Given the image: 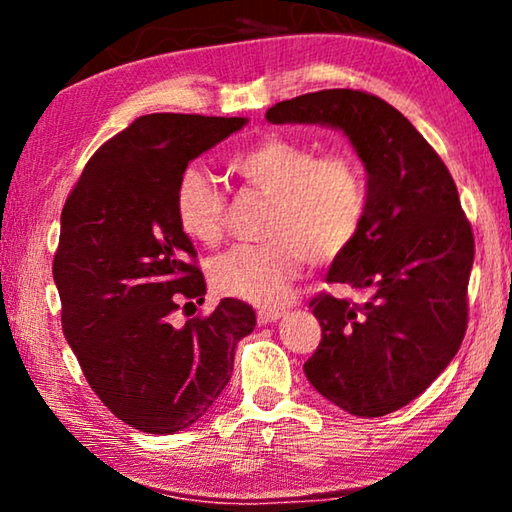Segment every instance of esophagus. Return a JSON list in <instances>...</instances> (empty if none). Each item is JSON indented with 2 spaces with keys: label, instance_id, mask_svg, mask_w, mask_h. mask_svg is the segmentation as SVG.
<instances>
[{
  "label": "esophagus",
  "instance_id": "34e87169",
  "mask_svg": "<svg viewBox=\"0 0 512 512\" xmlns=\"http://www.w3.org/2000/svg\"><path fill=\"white\" fill-rule=\"evenodd\" d=\"M282 318V311L280 309H259L257 311V323L259 325H268V323H275V320Z\"/></svg>",
  "mask_w": 512,
  "mask_h": 512
}]
</instances>
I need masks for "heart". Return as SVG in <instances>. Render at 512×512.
I'll return each instance as SVG.
<instances>
[{
  "label": "heart",
  "mask_w": 512,
  "mask_h": 512,
  "mask_svg": "<svg viewBox=\"0 0 512 512\" xmlns=\"http://www.w3.org/2000/svg\"><path fill=\"white\" fill-rule=\"evenodd\" d=\"M228 169L248 189L271 198L264 244L232 246L210 264L214 289L253 305H280L305 257L332 262L357 237L368 194L361 164L350 153H320L316 144L287 135H266L235 153ZM180 230L196 244L221 241L225 198L203 169L187 167L173 192Z\"/></svg>",
  "instance_id": "obj_1"
}]
</instances>
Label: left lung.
I'll return each mask as SVG.
<instances>
[{
	"label": "left lung",
	"instance_id": "1",
	"mask_svg": "<svg viewBox=\"0 0 512 512\" xmlns=\"http://www.w3.org/2000/svg\"><path fill=\"white\" fill-rule=\"evenodd\" d=\"M271 124H325L350 137L368 171L357 237L327 282L361 300L311 298L323 339L305 363L316 391L359 418L393 413L427 391L467 329L472 225L452 173L391 103L320 90L266 110Z\"/></svg>",
	"mask_w": 512,
	"mask_h": 512
}]
</instances>
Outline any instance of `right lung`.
<instances>
[{"instance_id":"right-lung-1","label":"right lung","mask_w":512,"mask_h":512,"mask_svg":"<svg viewBox=\"0 0 512 512\" xmlns=\"http://www.w3.org/2000/svg\"><path fill=\"white\" fill-rule=\"evenodd\" d=\"M244 117L153 112L101 146L60 214L54 282L63 332L99 400L131 427L176 433L203 418L230 381L235 348L255 327L246 302L171 323L205 296L173 192L203 151ZM183 307V309H185Z\"/></svg>"}]
</instances>
